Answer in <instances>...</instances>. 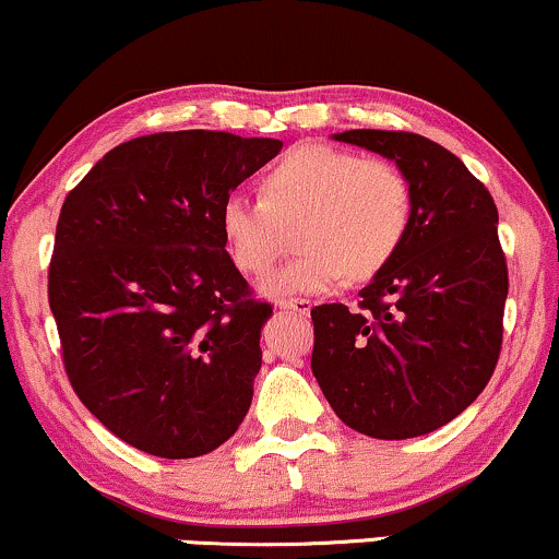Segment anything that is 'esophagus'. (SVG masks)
<instances>
[{
  "mask_svg": "<svg viewBox=\"0 0 559 559\" xmlns=\"http://www.w3.org/2000/svg\"><path fill=\"white\" fill-rule=\"evenodd\" d=\"M280 308H282V311H290V313H298V316H308V313H311L313 302L306 300V298H287V300H280Z\"/></svg>",
  "mask_w": 559,
  "mask_h": 559,
  "instance_id": "obj_1",
  "label": "esophagus"
}]
</instances>
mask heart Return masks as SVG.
<instances>
[{
  "label": "heart",
  "mask_w": 559,
  "mask_h": 559,
  "mask_svg": "<svg viewBox=\"0 0 559 559\" xmlns=\"http://www.w3.org/2000/svg\"><path fill=\"white\" fill-rule=\"evenodd\" d=\"M261 197L230 194L219 233L233 264L264 274L295 227L302 251L261 282L269 298L326 293L389 264L412 225V189L394 163L365 160L332 144H295L261 176Z\"/></svg>",
  "instance_id": "1"
}]
</instances>
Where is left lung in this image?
I'll return each instance as SVG.
<instances>
[{
	"mask_svg": "<svg viewBox=\"0 0 559 559\" xmlns=\"http://www.w3.org/2000/svg\"><path fill=\"white\" fill-rule=\"evenodd\" d=\"M336 142L394 160L412 189V225L396 257L360 290V311H311V368L336 417L362 436L417 438L469 406L502 344L508 266L498 206L438 142L349 129Z\"/></svg>",
	"mask_w": 559,
	"mask_h": 559,
	"instance_id": "left-lung-1",
	"label": "left lung"
}]
</instances>
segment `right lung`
<instances>
[{
	"label": "right lung",
	"mask_w": 559,
	"mask_h": 559,
	"mask_svg": "<svg viewBox=\"0 0 559 559\" xmlns=\"http://www.w3.org/2000/svg\"><path fill=\"white\" fill-rule=\"evenodd\" d=\"M280 150L204 129L136 136L64 199L48 306L74 394L123 443L194 459L243 423L272 306L248 295L219 206Z\"/></svg>",
	"instance_id": "add662e5"
}]
</instances>
